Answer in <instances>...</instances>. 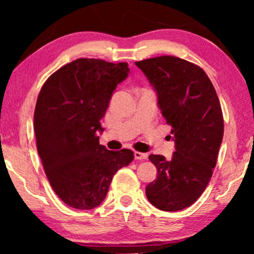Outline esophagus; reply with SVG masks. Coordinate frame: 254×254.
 <instances>
[{"label": "esophagus", "instance_id": "obj_1", "mask_svg": "<svg viewBox=\"0 0 254 254\" xmlns=\"http://www.w3.org/2000/svg\"><path fill=\"white\" fill-rule=\"evenodd\" d=\"M134 157H135V159H140V161H143V159H147L148 155L144 154V152L134 151Z\"/></svg>", "mask_w": 254, "mask_h": 254}]
</instances>
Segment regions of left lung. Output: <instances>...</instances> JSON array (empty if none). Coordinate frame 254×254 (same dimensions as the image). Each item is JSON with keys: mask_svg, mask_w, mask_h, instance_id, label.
<instances>
[{"mask_svg": "<svg viewBox=\"0 0 254 254\" xmlns=\"http://www.w3.org/2000/svg\"><path fill=\"white\" fill-rule=\"evenodd\" d=\"M135 64L157 93L176 148L171 159L149 156L157 178L145 195L158 209L182 210L199 199L216 165L224 131L220 100L203 69L189 61L164 55Z\"/></svg>", "mask_w": 254, "mask_h": 254, "instance_id": "8db88e82", "label": "left lung"}]
</instances>
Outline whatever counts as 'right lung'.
I'll list each match as a JSON object with an SVG mask.
<instances>
[{
  "instance_id": "1",
  "label": "right lung",
  "mask_w": 254,
  "mask_h": 254,
  "mask_svg": "<svg viewBox=\"0 0 254 254\" xmlns=\"http://www.w3.org/2000/svg\"><path fill=\"white\" fill-rule=\"evenodd\" d=\"M128 72L127 62L77 59L51 75L38 96V154L52 189L76 209L98 207L116 172L134 158L129 149L107 150L98 136L112 93Z\"/></svg>"
}]
</instances>
